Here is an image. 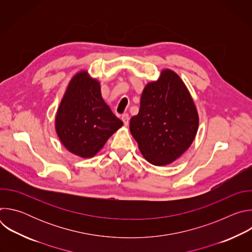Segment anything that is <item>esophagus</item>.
<instances>
[{"instance_id": "esophagus-1", "label": "esophagus", "mask_w": 252, "mask_h": 252, "mask_svg": "<svg viewBox=\"0 0 252 252\" xmlns=\"http://www.w3.org/2000/svg\"><path fill=\"white\" fill-rule=\"evenodd\" d=\"M122 120H123V122H124L125 126H127V125H128V122H129V117H128V115H127V114H125V115H123V116H122Z\"/></svg>"}]
</instances>
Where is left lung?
Returning <instances> with one entry per match:
<instances>
[{"label":"left lung","mask_w":252,"mask_h":252,"mask_svg":"<svg viewBox=\"0 0 252 252\" xmlns=\"http://www.w3.org/2000/svg\"><path fill=\"white\" fill-rule=\"evenodd\" d=\"M198 124L189 91L176 73L165 68L143 89L138 114L130 119L129 129L143 158L162 166L189 150Z\"/></svg>","instance_id":"obj_1"}]
</instances>
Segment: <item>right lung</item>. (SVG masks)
Listing matches in <instances>:
<instances>
[{
	"instance_id": "right-lung-1",
	"label": "right lung",
	"mask_w": 252,
	"mask_h": 252,
	"mask_svg": "<svg viewBox=\"0 0 252 252\" xmlns=\"http://www.w3.org/2000/svg\"><path fill=\"white\" fill-rule=\"evenodd\" d=\"M123 125L103 100L99 82L88 70L71 78L55 120L57 134L69 153L83 158L94 157Z\"/></svg>"
}]
</instances>
